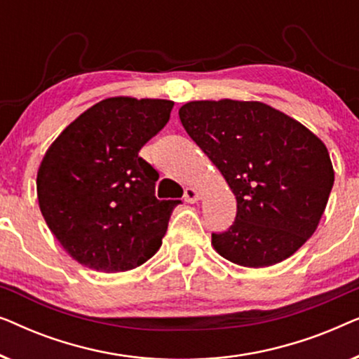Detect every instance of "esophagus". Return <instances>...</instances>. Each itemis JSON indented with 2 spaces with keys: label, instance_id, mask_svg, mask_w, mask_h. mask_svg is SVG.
<instances>
[{
  "label": "esophagus",
  "instance_id": "obj_1",
  "mask_svg": "<svg viewBox=\"0 0 359 359\" xmlns=\"http://www.w3.org/2000/svg\"><path fill=\"white\" fill-rule=\"evenodd\" d=\"M201 199V193L196 188H186L184 189V201L186 203H189V204H194V203H198V201Z\"/></svg>",
  "mask_w": 359,
  "mask_h": 359
}]
</instances>
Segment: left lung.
<instances>
[{
  "instance_id": "1",
  "label": "left lung",
  "mask_w": 359,
  "mask_h": 359,
  "mask_svg": "<svg viewBox=\"0 0 359 359\" xmlns=\"http://www.w3.org/2000/svg\"><path fill=\"white\" fill-rule=\"evenodd\" d=\"M180 119L237 199L233 224L212 233L215 252L247 268L296 253L316 232L335 180L325 144L259 101H191Z\"/></svg>"
}]
</instances>
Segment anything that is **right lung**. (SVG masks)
Wrapping results in <instances>:
<instances>
[{"instance_id":"right-lung-1","label":"right lung","mask_w":359,"mask_h":359,"mask_svg":"<svg viewBox=\"0 0 359 359\" xmlns=\"http://www.w3.org/2000/svg\"><path fill=\"white\" fill-rule=\"evenodd\" d=\"M173 101L117 96L78 116L37 171L39 208L65 252L83 266L129 271L161 247L180 201H158V173L139 156L166 126Z\"/></svg>"}]
</instances>
